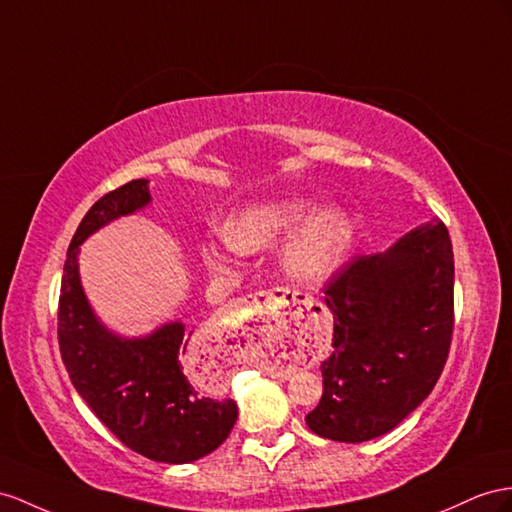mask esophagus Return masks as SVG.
Returning a JSON list of instances; mask_svg holds the SVG:
<instances>
[{
	"label": "esophagus",
	"instance_id": "34e87169",
	"mask_svg": "<svg viewBox=\"0 0 512 512\" xmlns=\"http://www.w3.org/2000/svg\"><path fill=\"white\" fill-rule=\"evenodd\" d=\"M290 296V290H285V287H277V290H264V292H257L251 298H248V303L251 305H272V303H279V300H285Z\"/></svg>",
	"mask_w": 512,
	"mask_h": 512
}]
</instances>
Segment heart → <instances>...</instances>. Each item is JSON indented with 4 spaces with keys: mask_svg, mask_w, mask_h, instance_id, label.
<instances>
[{
    "mask_svg": "<svg viewBox=\"0 0 512 512\" xmlns=\"http://www.w3.org/2000/svg\"><path fill=\"white\" fill-rule=\"evenodd\" d=\"M311 203L303 199H281L253 203L235 212L225 225V242L240 253H253L279 240L298 227L311 214ZM352 242V222L342 209H324L309 218L283 248V266L287 274L305 283H320L344 264ZM203 264L212 272L229 268V253L222 244L207 242L201 246Z\"/></svg>",
    "mask_w": 512,
    "mask_h": 512,
    "instance_id": "b5f03b06",
    "label": "heart"
}]
</instances>
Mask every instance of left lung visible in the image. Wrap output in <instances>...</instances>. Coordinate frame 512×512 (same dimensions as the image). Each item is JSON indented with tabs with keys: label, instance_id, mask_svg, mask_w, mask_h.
<instances>
[{
	"label": "left lung",
	"instance_id": "1",
	"mask_svg": "<svg viewBox=\"0 0 512 512\" xmlns=\"http://www.w3.org/2000/svg\"><path fill=\"white\" fill-rule=\"evenodd\" d=\"M324 294L333 352L307 426L324 439L370 441L417 409L450 355L454 253L443 220L411 229L383 255L348 259Z\"/></svg>",
	"mask_w": 512,
	"mask_h": 512
}]
</instances>
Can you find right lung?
<instances>
[{
	"mask_svg": "<svg viewBox=\"0 0 512 512\" xmlns=\"http://www.w3.org/2000/svg\"><path fill=\"white\" fill-rule=\"evenodd\" d=\"M147 179L127 181L88 209L64 261L58 300V344L71 383L112 435L157 463H192L229 437L233 400L207 398L188 374L190 335L179 322L147 339H119L97 322L84 296L80 244L106 222L149 203Z\"/></svg>",
	"mask_w": 512,
	"mask_h": 512,
	"instance_id": "add662e5",
	"label": "right lung"
}]
</instances>
